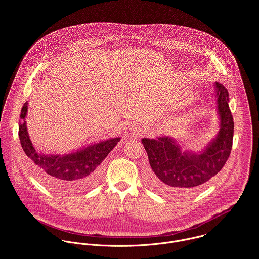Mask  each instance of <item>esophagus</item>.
<instances>
[{"label": "esophagus", "instance_id": "esophagus-1", "mask_svg": "<svg viewBox=\"0 0 259 259\" xmlns=\"http://www.w3.org/2000/svg\"><path fill=\"white\" fill-rule=\"evenodd\" d=\"M135 131H136L137 133L141 134V133H142V127H141V126H138V125H137V126L135 127Z\"/></svg>", "mask_w": 259, "mask_h": 259}]
</instances>
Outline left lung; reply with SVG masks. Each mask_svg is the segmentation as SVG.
I'll list each match as a JSON object with an SVG mask.
<instances>
[{"mask_svg": "<svg viewBox=\"0 0 259 259\" xmlns=\"http://www.w3.org/2000/svg\"><path fill=\"white\" fill-rule=\"evenodd\" d=\"M221 130L215 140L199 154L182 152L167 137L143 139L150 168L148 185L163 195L185 196L197 191L222 170L229 157L233 140V117L228 106V92L215 83Z\"/></svg>", "mask_w": 259, "mask_h": 259, "instance_id": "1", "label": "left lung"}]
</instances>
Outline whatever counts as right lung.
I'll list each match as a JSON object with an SVG mask.
<instances>
[{
	"label": "right lung",
	"mask_w": 259,
	"mask_h": 259,
	"mask_svg": "<svg viewBox=\"0 0 259 259\" xmlns=\"http://www.w3.org/2000/svg\"><path fill=\"white\" fill-rule=\"evenodd\" d=\"M27 111L28 103H25L20 114L23 122L19 126V137L28 163L37 179L61 193L82 191L95 185L101 174L100 164L120 139H111L65 155H45L38 153L30 141L25 120Z\"/></svg>",
	"instance_id": "right-lung-1"
}]
</instances>
